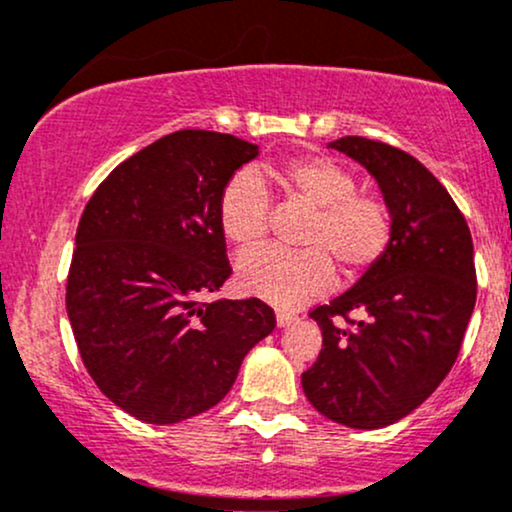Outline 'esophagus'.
<instances>
[{"label": "esophagus", "mask_w": 512, "mask_h": 512, "mask_svg": "<svg viewBox=\"0 0 512 512\" xmlns=\"http://www.w3.org/2000/svg\"><path fill=\"white\" fill-rule=\"evenodd\" d=\"M293 320H296V315L284 313V310H279V313H276V325H279V327H289Z\"/></svg>", "instance_id": "obj_1"}]
</instances>
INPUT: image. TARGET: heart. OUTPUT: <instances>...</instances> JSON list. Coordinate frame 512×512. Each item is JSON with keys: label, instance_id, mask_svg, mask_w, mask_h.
<instances>
[{"label": "heart", "instance_id": "b5f03b06", "mask_svg": "<svg viewBox=\"0 0 512 512\" xmlns=\"http://www.w3.org/2000/svg\"><path fill=\"white\" fill-rule=\"evenodd\" d=\"M272 180L289 197L313 207L303 231V250L262 245L243 252L236 274L240 291L276 308H298L325 293L334 281V264L346 276L368 272L390 248L395 223L380 197L356 192V178L327 156H301L255 173H238L219 197V226L231 243H260L269 226Z\"/></svg>", "mask_w": 512, "mask_h": 512}]
</instances>
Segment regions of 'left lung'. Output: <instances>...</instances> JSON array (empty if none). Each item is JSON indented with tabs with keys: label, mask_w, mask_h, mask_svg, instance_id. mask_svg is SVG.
<instances>
[{
	"label": "left lung",
	"mask_w": 512,
	"mask_h": 512,
	"mask_svg": "<svg viewBox=\"0 0 512 512\" xmlns=\"http://www.w3.org/2000/svg\"><path fill=\"white\" fill-rule=\"evenodd\" d=\"M330 149L373 175L395 233L349 291L310 310L322 351L301 383L322 416L370 431L426 402L457 361L477 301L474 245L448 190L407 151L363 137Z\"/></svg>",
	"instance_id": "1"
}]
</instances>
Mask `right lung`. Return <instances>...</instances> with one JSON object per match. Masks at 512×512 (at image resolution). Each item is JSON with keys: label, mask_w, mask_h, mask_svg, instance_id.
Here are the masks:
<instances>
[{"label": "right lung", "mask_w": 512, "mask_h": 512, "mask_svg": "<svg viewBox=\"0 0 512 512\" xmlns=\"http://www.w3.org/2000/svg\"><path fill=\"white\" fill-rule=\"evenodd\" d=\"M257 146L180 129L122 161L88 199L67 276L81 361L110 402L178 424L228 395L276 327L260 298L204 303L231 276L219 197Z\"/></svg>", "instance_id": "obj_1"}]
</instances>
